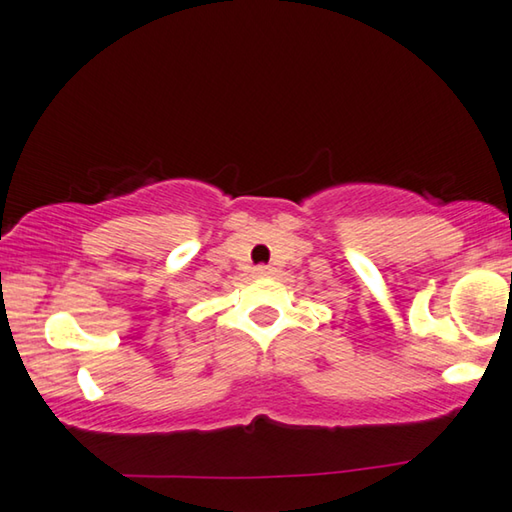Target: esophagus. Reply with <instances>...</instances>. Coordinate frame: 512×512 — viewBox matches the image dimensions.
<instances>
[{
  "label": "esophagus",
  "instance_id": "34e87169",
  "mask_svg": "<svg viewBox=\"0 0 512 512\" xmlns=\"http://www.w3.org/2000/svg\"><path fill=\"white\" fill-rule=\"evenodd\" d=\"M255 273H257V275H269V273H271V266L259 264V266H255Z\"/></svg>",
  "mask_w": 512,
  "mask_h": 512
}]
</instances>
